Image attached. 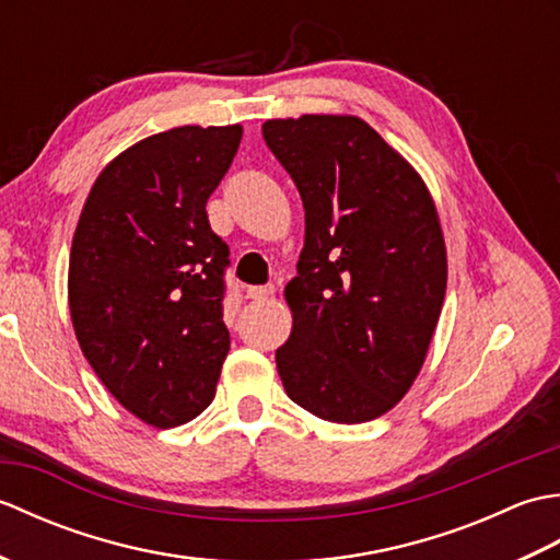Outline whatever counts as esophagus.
<instances>
[{
  "mask_svg": "<svg viewBox=\"0 0 560 560\" xmlns=\"http://www.w3.org/2000/svg\"><path fill=\"white\" fill-rule=\"evenodd\" d=\"M273 291H277V289H273L271 283H269V287H253V289H247V299L249 301H267V299H271Z\"/></svg>",
  "mask_w": 560,
  "mask_h": 560,
  "instance_id": "1",
  "label": "esophagus"
}]
</instances>
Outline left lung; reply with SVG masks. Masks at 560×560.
I'll list each match as a JSON object with an SVG mask.
<instances>
[{
    "label": "left lung",
    "instance_id": "obj_1",
    "mask_svg": "<svg viewBox=\"0 0 560 560\" xmlns=\"http://www.w3.org/2000/svg\"><path fill=\"white\" fill-rule=\"evenodd\" d=\"M261 137L299 187L305 245L277 349L287 395L319 419L363 423L407 395L447 289L438 209L421 175L353 115L267 120Z\"/></svg>",
    "mask_w": 560,
    "mask_h": 560
}]
</instances>
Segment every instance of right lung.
<instances>
[{"mask_svg": "<svg viewBox=\"0 0 560 560\" xmlns=\"http://www.w3.org/2000/svg\"><path fill=\"white\" fill-rule=\"evenodd\" d=\"M241 125L175 127L137 141L93 183L69 255L79 347L137 419L175 428L205 411L231 349L223 325L229 245L207 199Z\"/></svg>", "mask_w": 560, "mask_h": 560, "instance_id": "add662e5", "label": "right lung"}]
</instances>
